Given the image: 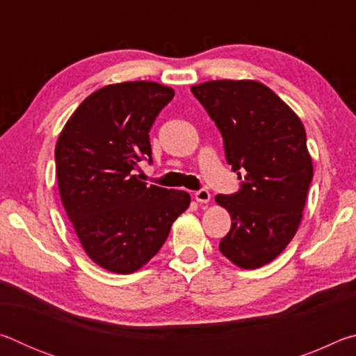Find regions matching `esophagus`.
Masks as SVG:
<instances>
[{"mask_svg":"<svg viewBox=\"0 0 356 356\" xmlns=\"http://www.w3.org/2000/svg\"><path fill=\"white\" fill-rule=\"evenodd\" d=\"M195 200L200 204H207L210 201V193L207 190H200L195 193Z\"/></svg>","mask_w":356,"mask_h":356,"instance_id":"esophagus-1","label":"esophagus"}]
</instances>
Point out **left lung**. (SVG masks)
Instances as JSON below:
<instances>
[{"label": "left lung", "instance_id": "obj_1", "mask_svg": "<svg viewBox=\"0 0 356 356\" xmlns=\"http://www.w3.org/2000/svg\"><path fill=\"white\" fill-rule=\"evenodd\" d=\"M191 92L221 131L227 163L245 179L236 195L215 197L232 220L220 251L240 268L264 267L291 243L303 218L314 172L303 122L256 80H212Z\"/></svg>", "mask_w": 356, "mask_h": 356}]
</instances>
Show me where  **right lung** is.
<instances>
[{
	"mask_svg": "<svg viewBox=\"0 0 356 356\" xmlns=\"http://www.w3.org/2000/svg\"><path fill=\"white\" fill-rule=\"evenodd\" d=\"M174 97L155 81L108 84L84 99L56 141L59 196L88 257L108 272L144 267L190 206L186 191L146 185L134 174L152 161L149 130Z\"/></svg>",
	"mask_w": 356,
	"mask_h": 356,
	"instance_id": "obj_1",
	"label": "right lung"
}]
</instances>
